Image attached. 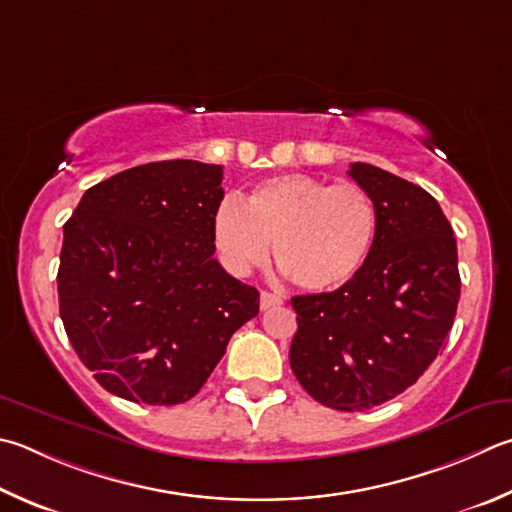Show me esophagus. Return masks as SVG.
<instances>
[{"label": "esophagus", "mask_w": 512, "mask_h": 512, "mask_svg": "<svg viewBox=\"0 0 512 512\" xmlns=\"http://www.w3.org/2000/svg\"><path fill=\"white\" fill-rule=\"evenodd\" d=\"M280 304H282V297L271 291H262V295H259V306H262V311L273 309V306H280Z\"/></svg>", "instance_id": "34e87169"}]
</instances>
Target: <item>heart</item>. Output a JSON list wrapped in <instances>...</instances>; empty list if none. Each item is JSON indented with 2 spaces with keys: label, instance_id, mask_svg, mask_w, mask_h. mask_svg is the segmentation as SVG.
Here are the masks:
<instances>
[{
  "label": "heart",
  "instance_id": "b5f03b06",
  "mask_svg": "<svg viewBox=\"0 0 512 512\" xmlns=\"http://www.w3.org/2000/svg\"><path fill=\"white\" fill-rule=\"evenodd\" d=\"M378 208L356 183L331 185L309 174H282L255 185L246 201L228 197L212 217L224 264L244 275L273 259L293 286L327 293L345 286L369 262Z\"/></svg>",
  "mask_w": 512,
  "mask_h": 512
}]
</instances>
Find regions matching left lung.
Instances as JSON below:
<instances>
[{
    "mask_svg": "<svg viewBox=\"0 0 512 512\" xmlns=\"http://www.w3.org/2000/svg\"><path fill=\"white\" fill-rule=\"evenodd\" d=\"M349 176L378 208L365 268L331 293L295 295L288 351L306 394L362 412L414 385L445 347L461 295L457 239L430 192L369 163Z\"/></svg>",
    "mask_w": 512,
    "mask_h": 512,
    "instance_id": "left-lung-1",
    "label": "left lung"
}]
</instances>
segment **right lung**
<instances>
[{
  "mask_svg": "<svg viewBox=\"0 0 512 512\" xmlns=\"http://www.w3.org/2000/svg\"><path fill=\"white\" fill-rule=\"evenodd\" d=\"M221 165L159 161L89 188L64 224L60 318L82 365L125 401H190L259 313L215 257Z\"/></svg>",
  "mask_w": 512,
  "mask_h": 512,
  "instance_id": "obj_1",
  "label": "right lung"
}]
</instances>
